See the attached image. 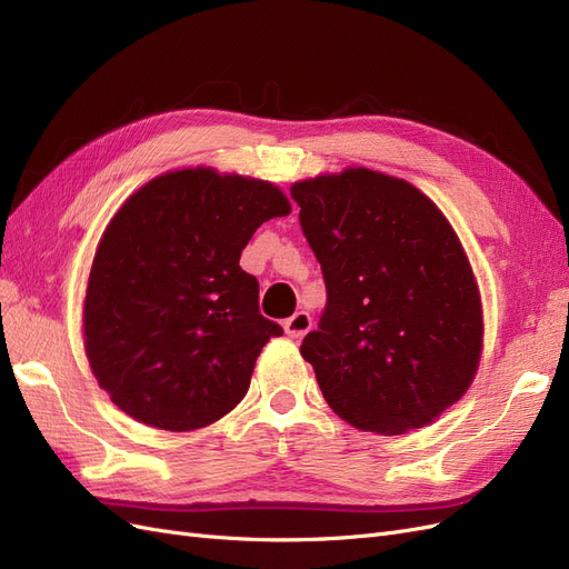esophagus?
<instances>
[{"label": "esophagus", "instance_id": "1", "mask_svg": "<svg viewBox=\"0 0 569 569\" xmlns=\"http://www.w3.org/2000/svg\"><path fill=\"white\" fill-rule=\"evenodd\" d=\"M311 327H313V318L306 311H297L289 320H284V332L291 339H301L308 330H311Z\"/></svg>", "mask_w": 569, "mask_h": 569}]
</instances>
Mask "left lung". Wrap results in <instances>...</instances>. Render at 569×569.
Listing matches in <instances>:
<instances>
[{
    "mask_svg": "<svg viewBox=\"0 0 569 569\" xmlns=\"http://www.w3.org/2000/svg\"><path fill=\"white\" fill-rule=\"evenodd\" d=\"M327 287L303 360L341 420L375 435L432 425L472 385L485 313L456 230L401 178L347 168L291 184Z\"/></svg>",
    "mask_w": 569,
    "mask_h": 569,
    "instance_id": "obj_1",
    "label": "left lung"
}]
</instances>
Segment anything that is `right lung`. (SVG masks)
Wrapping results in <instances>:
<instances>
[{
	"label": "right lung",
	"mask_w": 569,
	"mask_h": 569,
	"mask_svg": "<svg viewBox=\"0 0 569 569\" xmlns=\"http://www.w3.org/2000/svg\"><path fill=\"white\" fill-rule=\"evenodd\" d=\"M289 213L280 187L206 166L153 178L120 206L94 251L82 341L126 416L192 432L244 399L282 327L258 313L239 256L266 220Z\"/></svg>",
	"instance_id": "right-lung-1"
}]
</instances>
